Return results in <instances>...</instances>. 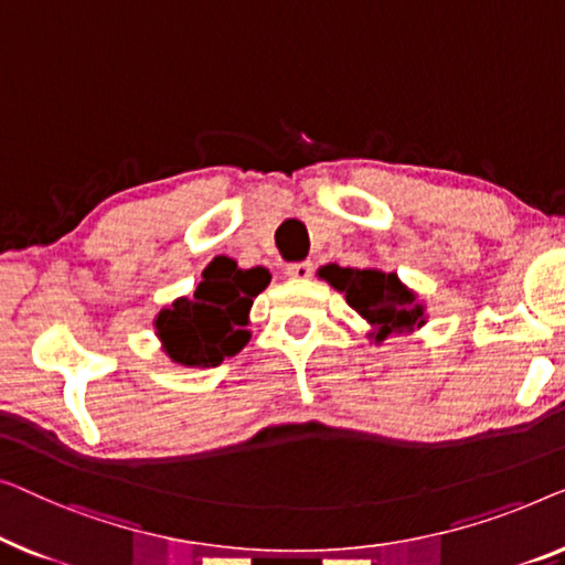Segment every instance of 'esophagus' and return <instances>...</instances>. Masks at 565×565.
Wrapping results in <instances>:
<instances>
[{
	"label": "esophagus",
	"mask_w": 565,
	"mask_h": 565,
	"mask_svg": "<svg viewBox=\"0 0 565 565\" xmlns=\"http://www.w3.org/2000/svg\"><path fill=\"white\" fill-rule=\"evenodd\" d=\"M312 271H315V266L309 264V260H299V264L286 266V274H289L291 279H297V281L309 279V276H312Z\"/></svg>",
	"instance_id": "obj_1"
}]
</instances>
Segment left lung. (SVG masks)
Returning a JSON list of instances; mask_svg holds the SVG:
<instances>
[{
  "label": "left lung",
  "instance_id": "obj_1",
  "mask_svg": "<svg viewBox=\"0 0 565 565\" xmlns=\"http://www.w3.org/2000/svg\"><path fill=\"white\" fill-rule=\"evenodd\" d=\"M317 276L328 281L332 289L345 294L348 305L371 324L369 338L376 345L392 335H409L427 322L425 305L396 274H384L379 268H343L328 264L317 271Z\"/></svg>",
  "mask_w": 565,
  "mask_h": 565
}]
</instances>
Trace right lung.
Segmentation results:
<instances>
[{"instance_id": "1", "label": "right lung", "mask_w": 565, "mask_h": 565, "mask_svg": "<svg viewBox=\"0 0 565 565\" xmlns=\"http://www.w3.org/2000/svg\"><path fill=\"white\" fill-rule=\"evenodd\" d=\"M268 281L271 274L264 266L237 268L233 258H214L192 297L173 299L156 315L161 351L186 369H212L241 353L250 340L245 328L253 299Z\"/></svg>"}]
</instances>
